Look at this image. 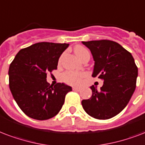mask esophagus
<instances>
[{"instance_id":"1","label":"esophagus","mask_w":145,"mask_h":145,"mask_svg":"<svg viewBox=\"0 0 145 145\" xmlns=\"http://www.w3.org/2000/svg\"><path fill=\"white\" fill-rule=\"evenodd\" d=\"M73 90H75V91H79V90H80V87H73Z\"/></svg>"}]
</instances>
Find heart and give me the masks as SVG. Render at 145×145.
Returning a JSON list of instances; mask_svg holds the SVG:
<instances>
[{
    "instance_id": "obj_1",
    "label": "heart",
    "mask_w": 145,
    "mask_h": 145,
    "mask_svg": "<svg viewBox=\"0 0 145 145\" xmlns=\"http://www.w3.org/2000/svg\"><path fill=\"white\" fill-rule=\"evenodd\" d=\"M74 52L80 60H83L85 57L90 55V52H88L87 48H85L84 47L81 46H76L74 48ZM84 77H86V74L84 73L68 71L63 73L61 75V79L64 82L68 84L76 86V85H79L81 84L82 79Z\"/></svg>"
}]
</instances>
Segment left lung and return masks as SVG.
I'll use <instances>...</instances> for the list:
<instances>
[{"label":"left lung","mask_w":145,"mask_h":145,"mask_svg":"<svg viewBox=\"0 0 145 145\" xmlns=\"http://www.w3.org/2000/svg\"><path fill=\"white\" fill-rule=\"evenodd\" d=\"M94 60L92 77L103 80L97 90L93 85L92 96L83 99L85 112L97 119H109L121 112L136 87L138 68L134 58L119 43L111 40L82 42Z\"/></svg>","instance_id":"obj_1"}]
</instances>
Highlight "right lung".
<instances>
[{"label": "right lung", "mask_w": 145, "mask_h": 145, "mask_svg": "<svg viewBox=\"0 0 145 145\" xmlns=\"http://www.w3.org/2000/svg\"><path fill=\"white\" fill-rule=\"evenodd\" d=\"M67 43L38 42L19 52L9 68V86L14 99L29 117L46 120L58 114L70 86L47 82V74L57 69Z\"/></svg>", "instance_id": "obj_1"}]
</instances>
